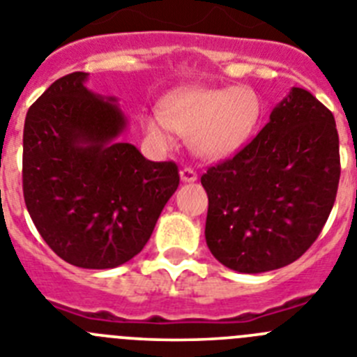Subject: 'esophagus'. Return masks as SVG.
<instances>
[{
	"mask_svg": "<svg viewBox=\"0 0 357 357\" xmlns=\"http://www.w3.org/2000/svg\"><path fill=\"white\" fill-rule=\"evenodd\" d=\"M179 176H181V181H185V183L197 181V172H195L194 169H190V167H185V169H181Z\"/></svg>",
	"mask_w": 357,
	"mask_h": 357,
	"instance_id": "esophagus-1",
	"label": "esophagus"
}]
</instances>
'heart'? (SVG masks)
<instances>
[{"mask_svg":"<svg viewBox=\"0 0 357 357\" xmlns=\"http://www.w3.org/2000/svg\"><path fill=\"white\" fill-rule=\"evenodd\" d=\"M261 117V98L250 86H190L167 96L160 115L144 119V130L160 144L171 142L172 131L190 137L199 156L220 160L233 155L256 133Z\"/></svg>","mask_w":357,"mask_h":357,"instance_id":"heart-1","label":"heart"}]
</instances>
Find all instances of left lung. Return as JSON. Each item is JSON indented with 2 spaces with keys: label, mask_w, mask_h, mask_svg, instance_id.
<instances>
[{
  "label": "left lung",
  "mask_w": 357,
  "mask_h": 357,
  "mask_svg": "<svg viewBox=\"0 0 357 357\" xmlns=\"http://www.w3.org/2000/svg\"><path fill=\"white\" fill-rule=\"evenodd\" d=\"M340 171L335 117L295 86L255 139L201 176L211 255L245 274L294 263L322 233Z\"/></svg>",
  "instance_id": "1"
}]
</instances>
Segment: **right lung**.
Returning a JSON list of instances; mask_svg holds the SVG:
<instances>
[{
    "mask_svg": "<svg viewBox=\"0 0 357 357\" xmlns=\"http://www.w3.org/2000/svg\"><path fill=\"white\" fill-rule=\"evenodd\" d=\"M70 73L30 107L22 194L35 227L63 261L114 268L137 256L179 185L174 162H151L115 137L126 119Z\"/></svg>",
    "mask_w": 357,
    "mask_h": 357,
    "instance_id": "add662e5",
    "label": "right lung"
}]
</instances>
